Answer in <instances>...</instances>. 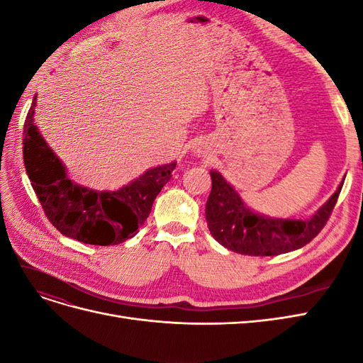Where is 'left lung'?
I'll list each match as a JSON object with an SVG mask.
<instances>
[{
	"label": "left lung",
	"mask_w": 363,
	"mask_h": 363,
	"mask_svg": "<svg viewBox=\"0 0 363 363\" xmlns=\"http://www.w3.org/2000/svg\"><path fill=\"white\" fill-rule=\"evenodd\" d=\"M211 179L206 221L215 240L239 255L277 256L304 247L321 232L337 201L345 175L330 199L303 219L276 218L252 211L221 172L211 169Z\"/></svg>",
	"instance_id": "left-lung-1"
}]
</instances>
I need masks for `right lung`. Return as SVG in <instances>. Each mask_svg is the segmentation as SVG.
Here are the masks:
<instances>
[{"instance_id":"right-lung-1","label":"right lung","mask_w":363,"mask_h":363,"mask_svg":"<svg viewBox=\"0 0 363 363\" xmlns=\"http://www.w3.org/2000/svg\"><path fill=\"white\" fill-rule=\"evenodd\" d=\"M36 96L24 124V164L43 212L59 232L91 245H116L144 225L177 162L150 168L115 191H95L68 177L67 167L35 123Z\"/></svg>"}]
</instances>
